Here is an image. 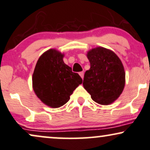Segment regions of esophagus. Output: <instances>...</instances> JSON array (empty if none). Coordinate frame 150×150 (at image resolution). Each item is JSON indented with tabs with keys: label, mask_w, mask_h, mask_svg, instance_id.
I'll list each match as a JSON object with an SVG mask.
<instances>
[{
	"label": "esophagus",
	"mask_w": 150,
	"mask_h": 150,
	"mask_svg": "<svg viewBox=\"0 0 150 150\" xmlns=\"http://www.w3.org/2000/svg\"><path fill=\"white\" fill-rule=\"evenodd\" d=\"M79 75L81 76V78L83 79V77H84V72H83V71H81V72H79Z\"/></svg>",
	"instance_id": "34e87169"
}]
</instances>
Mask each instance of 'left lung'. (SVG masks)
Listing matches in <instances>:
<instances>
[{
	"label": "left lung",
	"instance_id": "1",
	"mask_svg": "<svg viewBox=\"0 0 150 150\" xmlns=\"http://www.w3.org/2000/svg\"><path fill=\"white\" fill-rule=\"evenodd\" d=\"M87 56L90 68L84 74V88L95 102L110 104L120 97L125 88L123 64L115 53L103 47L92 49Z\"/></svg>",
	"mask_w": 150,
	"mask_h": 150
}]
</instances>
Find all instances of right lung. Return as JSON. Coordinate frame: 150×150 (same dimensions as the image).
Instances as JSON below:
<instances>
[{
    "instance_id": "add662e5",
    "label": "right lung",
    "mask_w": 150,
    "mask_h": 150,
    "mask_svg": "<svg viewBox=\"0 0 150 150\" xmlns=\"http://www.w3.org/2000/svg\"><path fill=\"white\" fill-rule=\"evenodd\" d=\"M63 54L50 49L40 57L33 75V90L44 103L51 108L63 106L74 90L82 83L79 74L63 62Z\"/></svg>"
}]
</instances>
